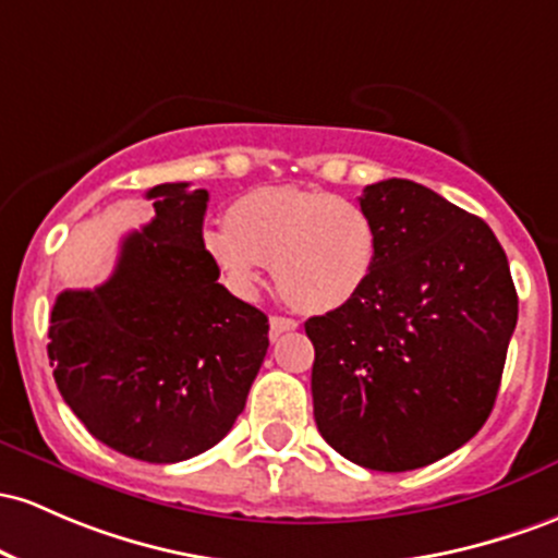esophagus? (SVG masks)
Instances as JSON below:
<instances>
[{
	"instance_id": "esophagus-1",
	"label": "esophagus",
	"mask_w": 558,
	"mask_h": 558,
	"mask_svg": "<svg viewBox=\"0 0 558 558\" xmlns=\"http://www.w3.org/2000/svg\"><path fill=\"white\" fill-rule=\"evenodd\" d=\"M293 328H299V323L291 320V317H280V315L269 317V339H278L280 333H286V330H293Z\"/></svg>"
}]
</instances>
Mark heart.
<instances>
[{"mask_svg": "<svg viewBox=\"0 0 558 558\" xmlns=\"http://www.w3.org/2000/svg\"><path fill=\"white\" fill-rule=\"evenodd\" d=\"M204 251L232 291L254 293L262 265L296 310L330 312L357 299L378 262V230L357 201L326 190H251L228 225L204 230Z\"/></svg>", "mask_w": 558, "mask_h": 558, "instance_id": "heart-1", "label": "heart"}]
</instances>
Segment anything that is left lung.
<instances>
[{
  "mask_svg": "<svg viewBox=\"0 0 558 558\" xmlns=\"http://www.w3.org/2000/svg\"><path fill=\"white\" fill-rule=\"evenodd\" d=\"M378 230L363 293L304 323L323 439L373 471L428 466L466 445L498 397L519 299L474 214L410 180L368 185Z\"/></svg>",
  "mask_w": 558,
  "mask_h": 558,
  "instance_id": "1",
  "label": "left lung"
}]
</instances>
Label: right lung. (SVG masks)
<instances>
[{
    "instance_id": "add662e5",
    "label": "right lung",
    "mask_w": 558,
    "mask_h": 558,
    "mask_svg": "<svg viewBox=\"0 0 558 558\" xmlns=\"http://www.w3.org/2000/svg\"><path fill=\"white\" fill-rule=\"evenodd\" d=\"M153 219L121 241L113 275L63 291L50 317L52 376L108 448L177 463L214 448L246 408L267 315L217 283L204 251L206 190H148Z\"/></svg>"
}]
</instances>
